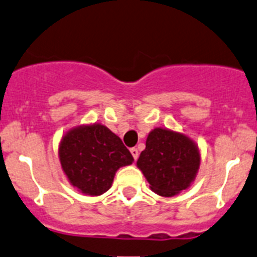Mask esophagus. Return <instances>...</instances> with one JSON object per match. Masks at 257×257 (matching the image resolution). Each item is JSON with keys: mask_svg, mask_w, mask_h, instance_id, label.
<instances>
[{"mask_svg": "<svg viewBox=\"0 0 257 257\" xmlns=\"http://www.w3.org/2000/svg\"><path fill=\"white\" fill-rule=\"evenodd\" d=\"M131 153H132V156H133L134 161H137V158H138V156H139L138 149H137V148H131Z\"/></svg>", "mask_w": 257, "mask_h": 257, "instance_id": "esophagus-1", "label": "esophagus"}]
</instances>
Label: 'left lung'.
Masks as SVG:
<instances>
[{"mask_svg":"<svg viewBox=\"0 0 257 257\" xmlns=\"http://www.w3.org/2000/svg\"><path fill=\"white\" fill-rule=\"evenodd\" d=\"M201 163L197 144L184 134L156 128L148 134L146 149L137 166L151 184V189L163 197H172L187 189L195 181Z\"/></svg>","mask_w":257,"mask_h":257,"instance_id":"1","label":"left lung"}]
</instances>
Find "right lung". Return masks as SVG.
Masks as SVG:
<instances>
[{
  "label": "right lung",
  "mask_w": 257,
  "mask_h": 257,
  "mask_svg": "<svg viewBox=\"0 0 257 257\" xmlns=\"http://www.w3.org/2000/svg\"><path fill=\"white\" fill-rule=\"evenodd\" d=\"M59 158L71 186L89 196L103 195L115 172L134 161L121 139L96 123L70 129L60 142Z\"/></svg>",
  "instance_id": "obj_1"
}]
</instances>
